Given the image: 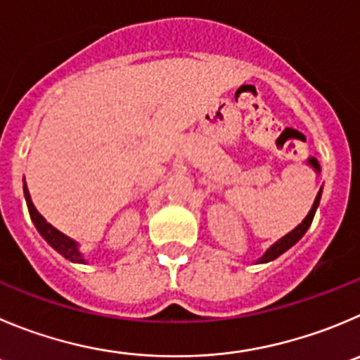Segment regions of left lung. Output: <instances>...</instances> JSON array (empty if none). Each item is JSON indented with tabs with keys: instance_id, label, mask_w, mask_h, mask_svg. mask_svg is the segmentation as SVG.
I'll list each match as a JSON object with an SVG mask.
<instances>
[{
	"instance_id": "obj_1",
	"label": "left lung",
	"mask_w": 360,
	"mask_h": 360,
	"mask_svg": "<svg viewBox=\"0 0 360 360\" xmlns=\"http://www.w3.org/2000/svg\"><path fill=\"white\" fill-rule=\"evenodd\" d=\"M320 199H321V190L318 191L316 199H314V204H312V207H311V211H309V213H307V217H305L304 220H302V224H298V226L295 227V229L291 231V233H288L286 236H282L281 240L275 241V243L271 245V247L268 248L266 252H264L263 257H261V259L257 261V263H268V261L277 259V257L281 256V254H284V252H286L288 248L293 247V245L297 243V241L300 240L302 236H304L305 231H307L309 227H311L312 218H314V213H316L318 206H320Z\"/></svg>"
}]
</instances>
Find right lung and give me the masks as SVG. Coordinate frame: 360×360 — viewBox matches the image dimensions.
<instances>
[{
  "mask_svg": "<svg viewBox=\"0 0 360 360\" xmlns=\"http://www.w3.org/2000/svg\"><path fill=\"white\" fill-rule=\"evenodd\" d=\"M22 190H25V199H26V204H28L30 217H32V221L35 224V227H37V231L40 233V236L48 241V243L51 245V247L55 248L58 254H62L65 259L72 261V263H85V257H83V254L79 252L78 243H76L72 238L65 236V234L60 233L58 229H55V227H53L49 221H46V218H44L42 214L35 210L26 183H25V186H22Z\"/></svg>",
  "mask_w": 360,
  "mask_h": 360,
  "instance_id": "add662e5",
  "label": "right lung"
}]
</instances>
